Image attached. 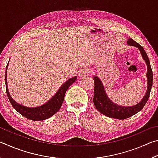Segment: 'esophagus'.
Wrapping results in <instances>:
<instances>
[{
  "label": "esophagus",
  "mask_w": 158,
  "mask_h": 158,
  "mask_svg": "<svg viewBox=\"0 0 158 158\" xmlns=\"http://www.w3.org/2000/svg\"><path fill=\"white\" fill-rule=\"evenodd\" d=\"M89 71L85 69H82L79 72V75L81 77H85L89 75Z\"/></svg>",
  "instance_id": "34e87169"
}]
</instances>
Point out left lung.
<instances>
[{
    "label": "left lung",
    "instance_id": "1",
    "mask_svg": "<svg viewBox=\"0 0 158 158\" xmlns=\"http://www.w3.org/2000/svg\"><path fill=\"white\" fill-rule=\"evenodd\" d=\"M127 44L130 46L137 47L139 49L141 56L147 65L146 77L147 80H148L147 90L145 95L143 96L140 102H139L137 105L131 106H123L116 105L106 95L105 87H104L101 80L97 76L93 77V80L95 82L93 103H94L95 108L98 109L99 112L106 116L120 120H123L132 116L133 115L138 113L143 108L148 100L150 93H151L152 85H153V72L151 69L149 58L145 50L139 44L133 40L132 38L127 40Z\"/></svg>",
    "mask_w": 158,
    "mask_h": 158
}]
</instances>
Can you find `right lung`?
<instances>
[{"mask_svg": "<svg viewBox=\"0 0 158 158\" xmlns=\"http://www.w3.org/2000/svg\"><path fill=\"white\" fill-rule=\"evenodd\" d=\"M8 64L9 62L7 63L6 69H5V86H6V93L10 103H11L13 107L22 116L27 118L28 119L35 121H44V120H46L52 117L56 112H58L63 102L67 90L73 83L76 81L77 79L76 76L73 77V78L69 79L68 81H66L61 85L56 93L51 98V100L44 104V105L40 106H37V107H27V106L21 105L20 104L17 103V102H15L10 94L7 84V69Z\"/></svg>", "mask_w": 158, "mask_h": 158, "instance_id": "1", "label": "right lung"}]
</instances>
